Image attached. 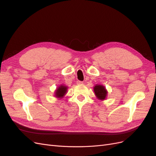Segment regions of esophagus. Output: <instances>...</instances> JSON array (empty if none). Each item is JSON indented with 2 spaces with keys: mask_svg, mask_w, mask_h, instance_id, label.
Here are the masks:
<instances>
[{
  "mask_svg": "<svg viewBox=\"0 0 156 156\" xmlns=\"http://www.w3.org/2000/svg\"><path fill=\"white\" fill-rule=\"evenodd\" d=\"M77 83L78 84H83V81H77Z\"/></svg>",
  "mask_w": 156,
  "mask_h": 156,
  "instance_id": "34e87169",
  "label": "esophagus"
}]
</instances>
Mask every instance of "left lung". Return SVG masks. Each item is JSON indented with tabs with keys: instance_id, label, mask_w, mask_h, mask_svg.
Listing matches in <instances>:
<instances>
[{
	"instance_id": "8db88e82",
	"label": "left lung",
	"mask_w": 156,
	"mask_h": 156,
	"mask_svg": "<svg viewBox=\"0 0 156 156\" xmlns=\"http://www.w3.org/2000/svg\"><path fill=\"white\" fill-rule=\"evenodd\" d=\"M94 90L98 99L100 100L105 99L107 92L104 87L102 85H96L94 87Z\"/></svg>"
}]
</instances>
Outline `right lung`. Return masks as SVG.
Masks as SVG:
<instances>
[{"label":"right lung","instance_id":"obj_1","mask_svg":"<svg viewBox=\"0 0 156 156\" xmlns=\"http://www.w3.org/2000/svg\"><path fill=\"white\" fill-rule=\"evenodd\" d=\"M67 92V87L61 85L56 90V96L57 98H62Z\"/></svg>","mask_w":156,"mask_h":156}]
</instances>
